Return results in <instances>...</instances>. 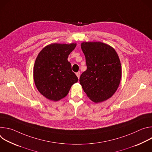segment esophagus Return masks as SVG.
Returning <instances> with one entry per match:
<instances>
[{
	"label": "esophagus",
	"mask_w": 152,
	"mask_h": 152,
	"mask_svg": "<svg viewBox=\"0 0 152 152\" xmlns=\"http://www.w3.org/2000/svg\"><path fill=\"white\" fill-rule=\"evenodd\" d=\"M76 76H77V77H78V78H79V77H80V72H78L76 73Z\"/></svg>",
	"instance_id": "1"
}]
</instances>
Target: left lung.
<instances>
[{
	"instance_id": "obj_1",
	"label": "left lung",
	"mask_w": 152,
	"mask_h": 152,
	"mask_svg": "<svg viewBox=\"0 0 152 152\" xmlns=\"http://www.w3.org/2000/svg\"><path fill=\"white\" fill-rule=\"evenodd\" d=\"M81 49L87 69L80 75V83L93 102L105 101L115 93L120 82L119 57L114 48L101 42H83Z\"/></svg>"
}]
</instances>
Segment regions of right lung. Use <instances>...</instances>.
Instances as JSON below:
<instances>
[{
  "label": "right lung",
  "instance_id": "obj_1",
  "mask_svg": "<svg viewBox=\"0 0 152 152\" xmlns=\"http://www.w3.org/2000/svg\"><path fill=\"white\" fill-rule=\"evenodd\" d=\"M76 46V43H54L43 48L38 55L34 67V79L38 91L47 99L61 100L78 81L67 60Z\"/></svg>",
  "mask_w": 152,
  "mask_h": 152
}]
</instances>
